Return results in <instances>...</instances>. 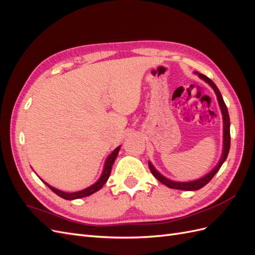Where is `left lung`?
<instances>
[{
  "mask_svg": "<svg viewBox=\"0 0 255 255\" xmlns=\"http://www.w3.org/2000/svg\"><path fill=\"white\" fill-rule=\"evenodd\" d=\"M196 73L198 74L200 79H202L203 81H205L208 85H210V86L214 89L216 96H217V100H218V103H219L220 110H221V113H222V118H223V150H222V155H221V158L219 160L218 165L216 166L210 173H207L205 176L201 177V179L196 180V181H191V182H175V181L168 180L167 177H165L164 175H161L149 161V168L151 170V173L154 176H155L160 183H163L164 185H166V186H168L169 188H172V189L198 190L200 188H202L203 186H205V185L213 179L214 175L218 172L220 167L222 166V164L225 163V160L227 159L229 151H230V144H231L230 117H229V112H228V109H227V105H226L225 101H223V98L220 94L218 87L215 85V83L211 79H208L206 75H204L202 73H198V72H196Z\"/></svg>",
  "mask_w": 255,
  "mask_h": 255,
  "instance_id": "left-lung-1",
  "label": "left lung"
}]
</instances>
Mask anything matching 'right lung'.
<instances>
[{
	"instance_id": "right-lung-1",
	"label": "right lung",
	"mask_w": 255,
	"mask_h": 255,
	"mask_svg": "<svg viewBox=\"0 0 255 255\" xmlns=\"http://www.w3.org/2000/svg\"><path fill=\"white\" fill-rule=\"evenodd\" d=\"M119 150H120V145L117 146L111 155L106 158L105 160V164H104V169H103V172L101 174V176H100V179L94 184L91 185V186L85 188L83 190H80V191H76V192H65V191H61V190H58L56 188H54L52 186H50V185L48 183H45L43 181V183L47 185V186L53 191L55 192V194L59 197H61L63 199H66V200H74V199H80V198H84V197H88L92 194H95L96 191L100 190L102 187L103 185L107 182V180H109V177L111 175V172H112V167L115 163V159L116 157H117L118 153H119Z\"/></svg>"
}]
</instances>
